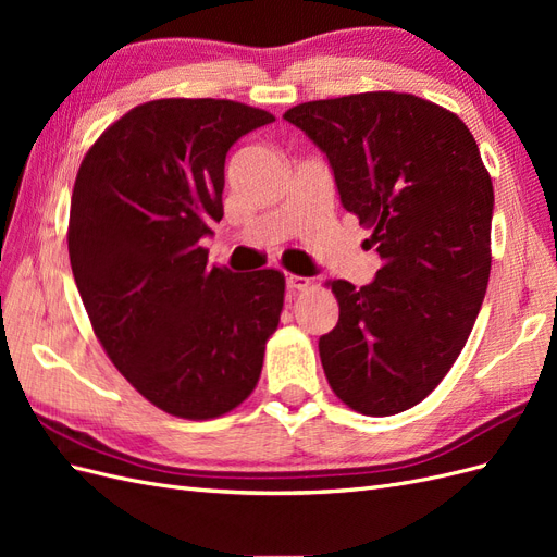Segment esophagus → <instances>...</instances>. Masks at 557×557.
I'll return each mask as SVG.
<instances>
[{
    "mask_svg": "<svg viewBox=\"0 0 557 557\" xmlns=\"http://www.w3.org/2000/svg\"><path fill=\"white\" fill-rule=\"evenodd\" d=\"M309 278L307 276H297V274H288L285 276V285H288L290 290H307L309 288Z\"/></svg>",
    "mask_w": 557,
    "mask_h": 557,
    "instance_id": "1",
    "label": "esophagus"
}]
</instances>
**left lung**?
<instances>
[{
  "instance_id": "left-lung-1",
  "label": "left lung",
  "mask_w": 557,
  "mask_h": 557,
  "mask_svg": "<svg viewBox=\"0 0 557 557\" xmlns=\"http://www.w3.org/2000/svg\"><path fill=\"white\" fill-rule=\"evenodd\" d=\"M283 117L327 156L383 262L362 288L327 281L339 301V323L318 342L327 383L358 413L407 411L448 374L481 311L491 174L460 117L409 92L315 99Z\"/></svg>"
}]
</instances>
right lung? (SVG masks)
<instances>
[{
	"instance_id": "right-lung-1",
	"label": "right lung",
	"mask_w": 557,
	"mask_h": 557,
	"mask_svg": "<svg viewBox=\"0 0 557 557\" xmlns=\"http://www.w3.org/2000/svg\"><path fill=\"white\" fill-rule=\"evenodd\" d=\"M272 121L232 99H153L78 166L66 246L83 307L117 372L178 418L239 407L278 327L283 274L211 267L201 246L223 218L227 150Z\"/></svg>"
}]
</instances>
